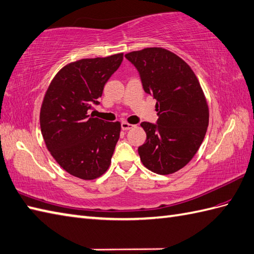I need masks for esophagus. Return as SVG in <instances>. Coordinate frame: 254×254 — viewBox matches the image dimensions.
Here are the masks:
<instances>
[{
	"mask_svg": "<svg viewBox=\"0 0 254 254\" xmlns=\"http://www.w3.org/2000/svg\"><path fill=\"white\" fill-rule=\"evenodd\" d=\"M122 129L123 130H129V129H131V128H133L134 127V125H131V124H128V123H126V122H123L122 123Z\"/></svg>",
	"mask_w": 254,
	"mask_h": 254,
	"instance_id": "1",
	"label": "esophagus"
}]
</instances>
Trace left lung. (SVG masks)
I'll use <instances>...</instances> for the list:
<instances>
[{
    "instance_id": "1",
    "label": "left lung",
    "mask_w": 254,
    "mask_h": 254,
    "mask_svg": "<svg viewBox=\"0 0 254 254\" xmlns=\"http://www.w3.org/2000/svg\"><path fill=\"white\" fill-rule=\"evenodd\" d=\"M125 58L136 67L142 88L156 100V124L142 122L145 142L138 148L143 165L168 175L187 165L205 137L208 108L198 78L185 61L162 48L133 51Z\"/></svg>"
}]
</instances>
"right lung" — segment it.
<instances>
[{
  "instance_id": "obj_1",
  "label": "right lung",
  "mask_w": 254,
  "mask_h": 254,
  "mask_svg": "<svg viewBox=\"0 0 254 254\" xmlns=\"http://www.w3.org/2000/svg\"><path fill=\"white\" fill-rule=\"evenodd\" d=\"M123 53L83 59L63 67L47 90L40 127L54 160L70 175L84 180L100 177L111 164L121 124L89 115L105 83L118 69Z\"/></svg>"
}]
</instances>
